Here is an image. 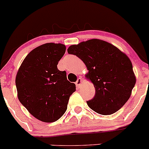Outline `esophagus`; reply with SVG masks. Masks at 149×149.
I'll list each match as a JSON object with an SVG mask.
<instances>
[{
	"mask_svg": "<svg viewBox=\"0 0 149 149\" xmlns=\"http://www.w3.org/2000/svg\"><path fill=\"white\" fill-rule=\"evenodd\" d=\"M82 81H82L81 78L79 77V79H77V81H76V86H77L78 88L80 87L81 85V84H82Z\"/></svg>",
	"mask_w": 149,
	"mask_h": 149,
	"instance_id": "esophagus-1",
	"label": "esophagus"
}]
</instances>
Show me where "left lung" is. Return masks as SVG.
I'll list each match as a JSON object with an SVG mask.
<instances>
[{"mask_svg":"<svg viewBox=\"0 0 149 149\" xmlns=\"http://www.w3.org/2000/svg\"><path fill=\"white\" fill-rule=\"evenodd\" d=\"M86 65V78L93 83L95 97L87 101L96 113L110 115L119 111L130 97L136 82L129 57L110 43L100 39L83 41L68 49Z\"/></svg>","mask_w":149,"mask_h":149,"instance_id":"8db88e82","label":"left lung"}]
</instances>
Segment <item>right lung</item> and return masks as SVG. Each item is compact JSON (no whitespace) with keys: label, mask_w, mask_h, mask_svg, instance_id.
Instances as JSON below:
<instances>
[{"label":"right lung","mask_w":149,"mask_h":149,"mask_svg":"<svg viewBox=\"0 0 149 149\" xmlns=\"http://www.w3.org/2000/svg\"><path fill=\"white\" fill-rule=\"evenodd\" d=\"M65 46L48 43L32 50L16 76L18 99L35 118L44 122L58 120L67 110L76 85L67 80L57 64Z\"/></svg>","instance_id":"right-lung-1"}]
</instances>
